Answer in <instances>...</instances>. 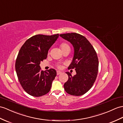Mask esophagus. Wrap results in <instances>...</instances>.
I'll return each mask as SVG.
<instances>
[{
    "mask_svg": "<svg viewBox=\"0 0 123 123\" xmlns=\"http://www.w3.org/2000/svg\"><path fill=\"white\" fill-rule=\"evenodd\" d=\"M62 74V71H59V70L57 71V75H59V74Z\"/></svg>",
    "mask_w": 123,
    "mask_h": 123,
    "instance_id": "34e87169",
    "label": "esophagus"
}]
</instances>
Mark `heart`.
<instances>
[{
  "mask_svg": "<svg viewBox=\"0 0 123 123\" xmlns=\"http://www.w3.org/2000/svg\"><path fill=\"white\" fill-rule=\"evenodd\" d=\"M60 47H61V49L62 50H63V49H67V48H70L69 46L67 44L65 43L61 44V45H60Z\"/></svg>",
  "mask_w": 123,
  "mask_h": 123,
  "instance_id": "obj_1",
  "label": "heart"
}]
</instances>
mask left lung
I'll return each mask as SVG.
<instances>
[{"label": "left lung", "mask_w": 123, "mask_h": 123, "mask_svg": "<svg viewBox=\"0 0 123 123\" xmlns=\"http://www.w3.org/2000/svg\"><path fill=\"white\" fill-rule=\"evenodd\" d=\"M59 36L73 45L74 54L69 69L75 68L74 76L66 72L68 80L64 89L72 95L80 96L91 88L98 73V61L97 53L85 37L76 33L60 34Z\"/></svg>", "instance_id": "8db88e82"}]
</instances>
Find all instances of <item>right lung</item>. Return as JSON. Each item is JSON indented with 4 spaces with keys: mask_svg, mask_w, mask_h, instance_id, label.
Instances as JSON below:
<instances>
[{
    "mask_svg": "<svg viewBox=\"0 0 123 123\" xmlns=\"http://www.w3.org/2000/svg\"><path fill=\"white\" fill-rule=\"evenodd\" d=\"M58 37V34L33 36L19 50L15 65L17 74L23 89L32 96H42L51 88L56 71L50 69L43 71L40 64L47 58L49 50Z\"/></svg>",
    "mask_w": 123,
    "mask_h": 123,
    "instance_id": "obj_1",
    "label": "right lung"
}]
</instances>
